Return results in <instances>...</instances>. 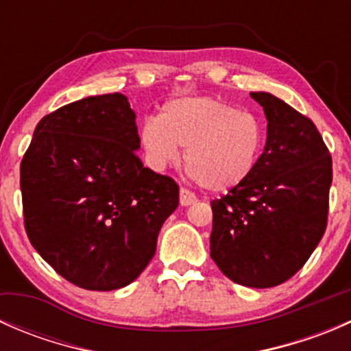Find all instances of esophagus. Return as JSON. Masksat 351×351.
I'll return each mask as SVG.
<instances>
[{
	"instance_id": "1",
	"label": "esophagus",
	"mask_w": 351,
	"mask_h": 351,
	"mask_svg": "<svg viewBox=\"0 0 351 351\" xmlns=\"http://www.w3.org/2000/svg\"><path fill=\"white\" fill-rule=\"evenodd\" d=\"M197 202V197H195V193L193 192H190L189 189H180V204L183 205V207H189V205H192V204H195Z\"/></svg>"
}]
</instances>
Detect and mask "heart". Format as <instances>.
<instances>
[{"label":"heart","instance_id":"b5f03b06","mask_svg":"<svg viewBox=\"0 0 351 351\" xmlns=\"http://www.w3.org/2000/svg\"><path fill=\"white\" fill-rule=\"evenodd\" d=\"M139 144L154 171L176 165L185 147V165L198 185L228 192L253 175L263 153L265 123L221 98L182 97L144 120Z\"/></svg>","mask_w":351,"mask_h":351}]
</instances>
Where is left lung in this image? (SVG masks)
<instances>
[{
    "label": "left lung",
    "mask_w": 351,
    "mask_h": 351,
    "mask_svg": "<svg viewBox=\"0 0 351 351\" xmlns=\"http://www.w3.org/2000/svg\"><path fill=\"white\" fill-rule=\"evenodd\" d=\"M267 144L253 175L212 200L210 256L236 284L268 289L304 267L326 231L332 161L313 120L265 91Z\"/></svg>",
    "instance_id": "1"
}]
</instances>
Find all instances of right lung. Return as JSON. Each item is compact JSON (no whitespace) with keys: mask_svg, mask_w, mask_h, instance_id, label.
I'll use <instances>...</instances> for the list:
<instances>
[{"mask_svg":"<svg viewBox=\"0 0 351 351\" xmlns=\"http://www.w3.org/2000/svg\"><path fill=\"white\" fill-rule=\"evenodd\" d=\"M136 112L120 93L98 95L45 115L20 165L25 231L71 284L115 290L156 253L180 189L144 168Z\"/></svg>","mask_w":351,"mask_h":351,"instance_id":"add662e5","label":"right lung"}]
</instances>
